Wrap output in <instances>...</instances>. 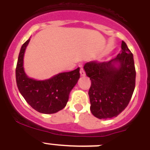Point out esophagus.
Masks as SVG:
<instances>
[{
	"label": "esophagus",
	"mask_w": 150,
	"mask_h": 150,
	"mask_svg": "<svg viewBox=\"0 0 150 150\" xmlns=\"http://www.w3.org/2000/svg\"><path fill=\"white\" fill-rule=\"evenodd\" d=\"M79 73H80V76H86V73H85L84 70H83V68L80 69V71H79Z\"/></svg>",
	"instance_id": "34e87169"
}]
</instances>
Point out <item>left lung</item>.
<instances>
[{
  "label": "left lung",
  "instance_id": "8db88e82",
  "mask_svg": "<svg viewBox=\"0 0 150 150\" xmlns=\"http://www.w3.org/2000/svg\"><path fill=\"white\" fill-rule=\"evenodd\" d=\"M122 51L110 62L85 64L83 69L91 82L88 91L90 110L100 120L116 117L128 106L135 88L133 54L122 41Z\"/></svg>",
  "mask_w": 150,
  "mask_h": 150
}]
</instances>
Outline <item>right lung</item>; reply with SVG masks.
Segmentation results:
<instances>
[{"label": "right lung", "instance_id": "add662e5", "mask_svg": "<svg viewBox=\"0 0 150 150\" xmlns=\"http://www.w3.org/2000/svg\"><path fill=\"white\" fill-rule=\"evenodd\" d=\"M30 42L28 40L21 47L16 79L18 91L28 104L38 112L51 114L65 107L69 95L79 79V67L69 72L59 73L44 80L30 78L24 70V55Z\"/></svg>", "mask_w": 150, "mask_h": 150}]
</instances>
